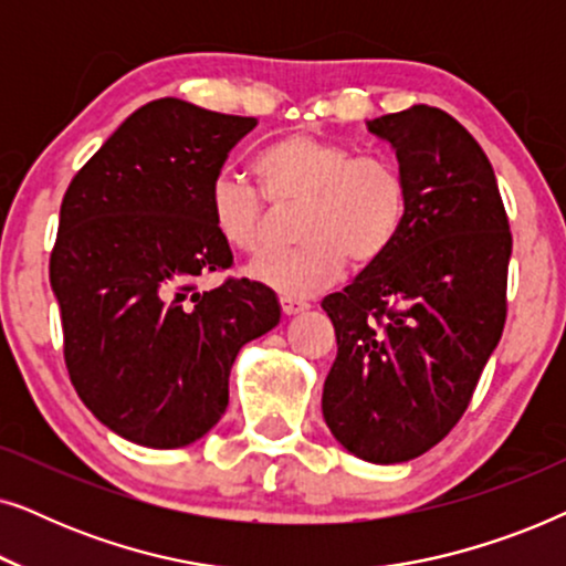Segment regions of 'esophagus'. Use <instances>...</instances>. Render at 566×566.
<instances>
[{"instance_id": "1", "label": "esophagus", "mask_w": 566, "mask_h": 566, "mask_svg": "<svg viewBox=\"0 0 566 566\" xmlns=\"http://www.w3.org/2000/svg\"><path fill=\"white\" fill-rule=\"evenodd\" d=\"M281 308H283L285 316H293V314L306 312L308 304H306V301H298V298H291V296H281Z\"/></svg>"}]
</instances>
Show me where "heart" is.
<instances>
[{
	"mask_svg": "<svg viewBox=\"0 0 566 566\" xmlns=\"http://www.w3.org/2000/svg\"><path fill=\"white\" fill-rule=\"evenodd\" d=\"M254 175L275 211L298 206L301 244L250 268L254 281L283 296L324 291L343 275L347 260L355 268L374 265L405 227L407 177L389 157H353L343 144L291 134L258 154ZM264 201L237 177H216L208 211L221 242L242 254L265 252L273 213Z\"/></svg>",
	"mask_w": 566,
	"mask_h": 566,
	"instance_id": "heart-1",
	"label": "heart"
}]
</instances>
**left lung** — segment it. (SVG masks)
Instances as JSON below:
<instances>
[{
  "label": "left lung",
  "instance_id": "left-lung-1",
  "mask_svg": "<svg viewBox=\"0 0 566 566\" xmlns=\"http://www.w3.org/2000/svg\"><path fill=\"white\" fill-rule=\"evenodd\" d=\"M407 177L397 242L322 308L337 358L324 422L368 463L412 461L467 412L505 327L513 252L494 169L474 136L430 105L366 120Z\"/></svg>",
  "mask_w": 566,
  "mask_h": 566
}]
</instances>
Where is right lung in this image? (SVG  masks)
<instances>
[{"instance_id":"add662e5","label":"right lung","mask_w":566,"mask_h":566,"mask_svg":"<svg viewBox=\"0 0 566 566\" xmlns=\"http://www.w3.org/2000/svg\"><path fill=\"white\" fill-rule=\"evenodd\" d=\"M258 118L177 97L120 123L69 185L51 289L80 399L115 436L146 448L203 438L229 405L237 355L281 322L268 285L196 277L231 268L208 188Z\"/></svg>"}]
</instances>
